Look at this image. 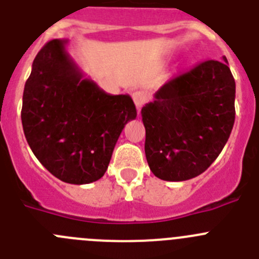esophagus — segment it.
Listing matches in <instances>:
<instances>
[{
  "label": "esophagus",
  "instance_id": "34e87169",
  "mask_svg": "<svg viewBox=\"0 0 259 259\" xmlns=\"http://www.w3.org/2000/svg\"><path fill=\"white\" fill-rule=\"evenodd\" d=\"M132 99H134V103L137 109H141L142 105L146 102V95L142 91H135L134 94H132Z\"/></svg>",
  "mask_w": 259,
  "mask_h": 259
}]
</instances>
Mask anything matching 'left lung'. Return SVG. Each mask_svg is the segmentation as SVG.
<instances>
[{
  "label": "left lung",
  "mask_w": 259,
  "mask_h": 259,
  "mask_svg": "<svg viewBox=\"0 0 259 259\" xmlns=\"http://www.w3.org/2000/svg\"><path fill=\"white\" fill-rule=\"evenodd\" d=\"M205 61L171 78L141 109L145 154L155 177L188 181L212 164L235 120V81L228 60Z\"/></svg>",
  "instance_id": "1"
}]
</instances>
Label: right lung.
<instances>
[{"instance_id":"1","label":"right lung","mask_w":259,"mask_h":259,"mask_svg":"<svg viewBox=\"0 0 259 259\" xmlns=\"http://www.w3.org/2000/svg\"><path fill=\"white\" fill-rule=\"evenodd\" d=\"M53 39L36 54L25 82L21 122L31 151L56 178L88 184L104 176L125 123L135 119L130 95H110L83 76Z\"/></svg>"}]
</instances>
